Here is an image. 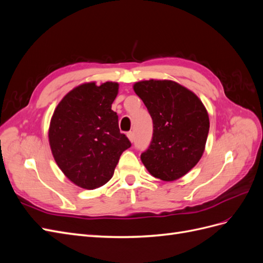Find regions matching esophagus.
Here are the masks:
<instances>
[{"label":"esophagus","mask_w":263,"mask_h":263,"mask_svg":"<svg viewBox=\"0 0 263 263\" xmlns=\"http://www.w3.org/2000/svg\"><path fill=\"white\" fill-rule=\"evenodd\" d=\"M127 136H128V138H129V140L133 142L134 141V139H135V135H134V133L133 132H128L127 133Z\"/></svg>","instance_id":"1"}]
</instances>
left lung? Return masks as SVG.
<instances>
[{
    "instance_id": "1",
    "label": "left lung",
    "mask_w": 263,
    "mask_h": 263,
    "mask_svg": "<svg viewBox=\"0 0 263 263\" xmlns=\"http://www.w3.org/2000/svg\"><path fill=\"white\" fill-rule=\"evenodd\" d=\"M153 118V139L140 159L151 176L173 181L200 161L210 119L196 95L169 80L140 81L134 85Z\"/></svg>"
}]
</instances>
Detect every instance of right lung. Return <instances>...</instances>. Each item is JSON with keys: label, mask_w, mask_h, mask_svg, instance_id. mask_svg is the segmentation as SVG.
Segmentation results:
<instances>
[{"label": "right lung", "mask_w": 263, "mask_h": 263, "mask_svg": "<svg viewBox=\"0 0 263 263\" xmlns=\"http://www.w3.org/2000/svg\"><path fill=\"white\" fill-rule=\"evenodd\" d=\"M118 84L79 85L61 100L49 127L55 162L78 186L93 190L113 177L123 151L132 144L119 132L112 104Z\"/></svg>", "instance_id": "obj_1"}]
</instances>
